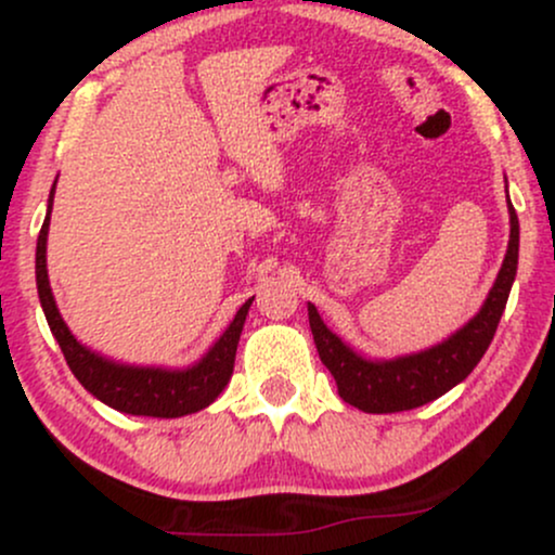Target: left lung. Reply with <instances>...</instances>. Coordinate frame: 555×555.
Listing matches in <instances>:
<instances>
[{
  "label": "left lung",
  "instance_id": "1",
  "mask_svg": "<svg viewBox=\"0 0 555 555\" xmlns=\"http://www.w3.org/2000/svg\"><path fill=\"white\" fill-rule=\"evenodd\" d=\"M508 216H512L508 250L486 305L467 326L456 331L449 341L428 349V352L388 362L362 360L339 336L331 334L323 326L315 305H308L310 331H313L318 354L334 375L336 386H339V397L347 404L358 406L362 412H373V415L415 410V406L443 397L449 388H454L475 371V365L493 341L514 276H517L519 219L512 203H508Z\"/></svg>",
  "mask_w": 555,
  "mask_h": 555
}]
</instances>
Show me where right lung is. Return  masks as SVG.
I'll use <instances>...</instances> for the list:
<instances>
[{"label":"right lung","mask_w":555,"mask_h":555,"mask_svg":"<svg viewBox=\"0 0 555 555\" xmlns=\"http://www.w3.org/2000/svg\"><path fill=\"white\" fill-rule=\"evenodd\" d=\"M52 201L54 188L52 197H49V214H52ZM49 214L47 219H43L41 232H38L36 284L38 297H41V308L43 313H47L49 328H52L54 339L60 341L62 354H65L75 378H78L95 399L114 406V410L127 412V415L182 417L211 404V401L224 391L229 378H232L237 341L253 299H247V302L237 310L234 321L229 323L224 336L214 344L211 352L197 362V365L188 367V371H154V367L114 365V362L99 358L91 349L82 347V344L69 334L60 310H56L47 273Z\"/></svg>","instance_id":"obj_1"}]
</instances>
